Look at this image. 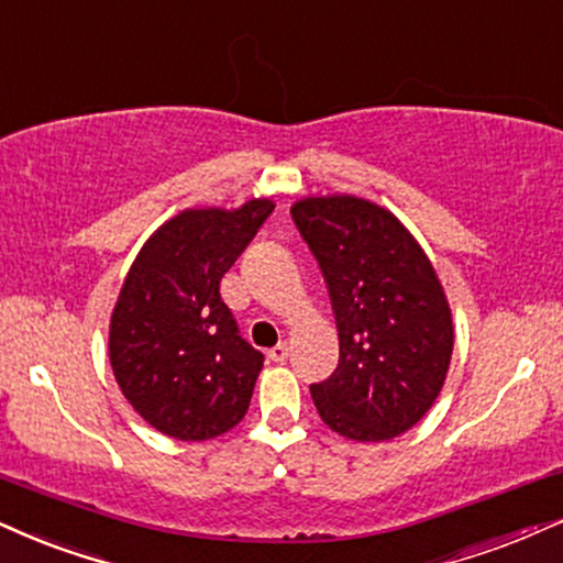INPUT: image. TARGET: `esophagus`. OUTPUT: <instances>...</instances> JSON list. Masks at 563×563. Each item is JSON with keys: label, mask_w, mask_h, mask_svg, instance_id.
<instances>
[{"label": "esophagus", "mask_w": 563, "mask_h": 563, "mask_svg": "<svg viewBox=\"0 0 563 563\" xmlns=\"http://www.w3.org/2000/svg\"><path fill=\"white\" fill-rule=\"evenodd\" d=\"M289 357V346L287 344H276V346H271L268 350V360H274V363H284V360Z\"/></svg>", "instance_id": "1"}]
</instances>
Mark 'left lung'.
I'll return each instance as SVG.
<instances>
[{
    "label": "left lung",
    "mask_w": 563,
    "mask_h": 563,
    "mask_svg": "<svg viewBox=\"0 0 563 563\" xmlns=\"http://www.w3.org/2000/svg\"><path fill=\"white\" fill-rule=\"evenodd\" d=\"M329 287L339 365L310 386L321 420L350 441L397 439L446 380L454 323L433 263L391 211L357 196L292 206Z\"/></svg>",
    "instance_id": "left-lung-1"
}]
</instances>
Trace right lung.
<instances>
[{"mask_svg": "<svg viewBox=\"0 0 563 563\" xmlns=\"http://www.w3.org/2000/svg\"><path fill=\"white\" fill-rule=\"evenodd\" d=\"M274 200L185 208L135 255L109 321V360L124 399L158 433L208 441L245 418L263 355L240 336L221 276Z\"/></svg>", "mask_w": 563, "mask_h": 563, "instance_id": "add662e5", "label": "right lung"}]
</instances>
